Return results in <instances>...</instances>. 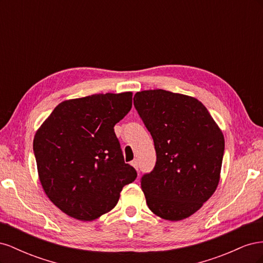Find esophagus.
<instances>
[{
    "mask_svg": "<svg viewBox=\"0 0 263 263\" xmlns=\"http://www.w3.org/2000/svg\"><path fill=\"white\" fill-rule=\"evenodd\" d=\"M130 164L134 166L135 169L138 170V168H139V163H138V160H137V159H134V160L130 162Z\"/></svg>",
    "mask_w": 263,
    "mask_h": 263,
    "instance_id": "esophagus-1",
    "label": "esophagus"
}]
</instances>
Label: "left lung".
Wrapping results in <instances>:
<instances>
[{
  "mask_svg": "<svg viewBox=\"0 0 263 263\" xmlns=\"http://www.w3.org/2000/svg\"><path fill=\"white\" fill-rule=\"evenodd\" d=\"M155 142L157 162L141 178L149 210L166 220H182L200 210L217 189L225 139L202 102L165 90L134 97Z\"/></svg>",
  "mask_w": 263,
  "mask_h": 263,
  "instance_id": "obj_1",
  "label": "left lung"
}]
</instances>
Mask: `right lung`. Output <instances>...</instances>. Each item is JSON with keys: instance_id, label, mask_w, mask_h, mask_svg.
Returning <instances> with one entry per match:
<instances>
[{"instance_id": "1", "label": "right lung", "mask_w": 263, "mask_h": 263, "mask_svg": "<svg viewBox=\"0 0 263 263\" xmlns=\"http://www.w3.org/2000/svg\"><path fill=\"white\" fill-rule=\"evenodd\" d=\"M133 93L93 94L61 102L37 129L38 178L68 216L91 221L112 211L137 172L125 163L114 126L129 112Z\"/></svg>"}]
</instances>
